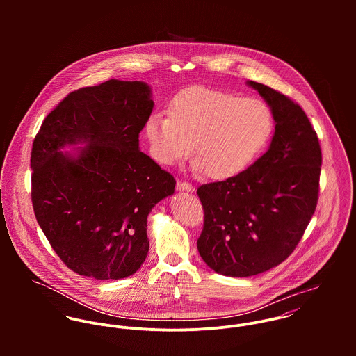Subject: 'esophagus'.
I'll return each mask as SVG.
<instances>
[{
    "instance_id": "34e87169",
    "label": "esophagus",
    "mask_w": 356,
    "mask_h": 356,
    "mask_svg": "<svg viewBox=\"0 0 356 356\" xmlns=\"http://www.w3.org/2000/svg\"><path fill=\"white\" fill-rule=\"evenodd\" d=\"M177 191H182V192H195V188L188 184V182H182V181H177Z\"/></svg>"
}]
</instances>
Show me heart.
<instances>
[{
	"label": "heart",
	"instance_id": "heart-1",
	"mask_svg": "<svg viewBox=\"0 0 356 356\" xmlns=\"http://www.w3.org/2000/svg\"><path fill=\"white\" fill-rule=\"evenodd\" d=\"M273 124L271 109L260 99L195 86L174 99L171 113H152L144 130L157 163L171 165L193 147V167L209 178L226 179L250 165Z\"/></svg>",
	"mask_w": 356,
	"mask_h": 356
}]
</instances>
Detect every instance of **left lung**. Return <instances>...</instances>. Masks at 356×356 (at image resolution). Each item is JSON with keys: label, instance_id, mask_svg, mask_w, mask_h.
<instances>
[{"label": "left lung", "instance_id": "8db88e82", "mask_svg": "<svg viewBox=\"0 0 356 356\" xmlns=\"http://www.w3.org/2000/svg\"><path fill=\"white\" fill-rule=\"evenodd\" d=\"M267 102L275 131L267 152L240 174L202 185L197 250L215 273L251 277L292 254L315 212L322 153L305 111L285 95L247 82Z\"/></svg>", "mask_w": 356, "mask_h": 356}]
</instances>
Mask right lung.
Masks as SVG:
<instances>
[{
  "label": "right lung",
  "mask_w": 356,
  "mask_h": 356,
  "mask_svg": "<svg viewBox=\"0 0 356 356\" xmlns=\"http://www.w3.org/2000/svg\"><path fill=\"white\" fill-rule=\"evenodd\" d=\"M152 109L148 83L111 79L70 93L35 136L34 213L54 252L79 275L120 280L145 261L148 215L175 188L174 177L140 151Z\"/></svg>",
  "instance_id": "obj_1"
}]
</instances>
